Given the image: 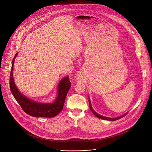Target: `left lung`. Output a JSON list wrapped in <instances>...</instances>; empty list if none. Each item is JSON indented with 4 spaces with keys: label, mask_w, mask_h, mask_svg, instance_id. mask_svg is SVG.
I'll return each instance as SVG.
<instances>
[{
    "label": "left lung",
    "mask_w": 152,
    "mask_h": 152,
    "mask_svg": "<svg viewBox=\"0 0 152 152\" xmlns=\"http://www.w3.org/2000/svg\"><path fill=\"white\" fill-rule=\"evenodd\" d=\"M89 105H90V110L91 111V112L96 116V117H98V118H100V119H105V120H107V121H116V120H118V119H121V118H123L124 116H125L127 114H124V115H122V116H119V117H118V118H107V117H105V116H101V115H99V114H98L97 113H96L94 110H93V109L92 108V107H91V102H90V98H89Z\"/></svg>",
    "instance_id": "obj_1"
}]
</instances>
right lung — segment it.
<instances>
[{
	"mask_svg": "<svg viewBox=\"0 0 152 152\" xmlns=\"http://www.w3.org/2000/svg\"><path fill=\"white\" fill-rule=\"evenodd\" d=\"M12 61L11 71L10 77V87L11 91L15 97V99L20 105L23 111L30 116L33 117H42V118H52L58 115L63 108L65 100L67 93L71 87V82L69 80L68 76L63 78L58 86V93L56 99L51 104H42L34 102L27 98L22 94L18 90L15 81L12 77V70L15 58Z\"/></svg>",
	"mask_w": 152,
	"mask_h": 152,
	"instance_id": "add662e5",
	"label": "right lung"
}]
</instances>
